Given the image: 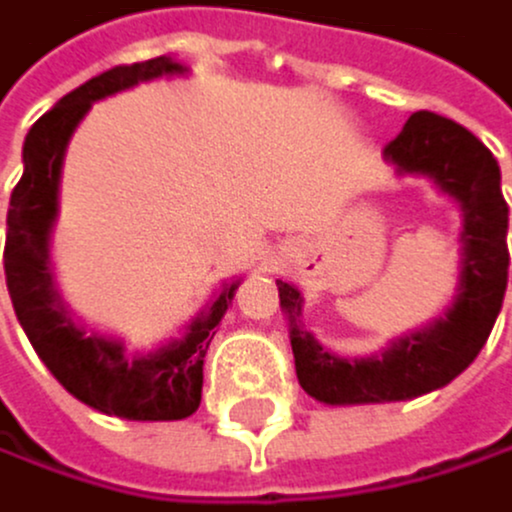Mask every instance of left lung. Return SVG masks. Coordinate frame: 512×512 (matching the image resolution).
<instances>
[{
    "label": "left lung",
    "mask_w": 512,
    "mask_h": 512,
    "mask_svg": "<svg viewBox=\"0 0 512 512\" xmlns=\"http://www.w3.org/2000/svg\"><path fill=\"white\" fill-rule=\"evenodd\" d=\"M386 158L405 173H427L440 183L443 193L459 199L465 212L459 294L434 326L405 335L380 358L345 361L297 326L300 294L288 281H278L281 307L291 316L297 380L304 392L326 405L399 402L446 386L478 358L504 307L510 218L494 154L459 123L431 110H418L386 145Z\"/></svg>",
    "instance_id": "left-lung-1"
}]
</instances>
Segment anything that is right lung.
Masks as SVG:
<instances>
[{"label":"right lung","instance_id":"add662e5","mask_svg":"<svg viewBox=\"0 0 512 512\" xmlns=\"http://www.w3.org/2000/svg\"><path fill=\"white\" fill-rule=\"evenodd\" d=\"M170 72H183V66L167 56L113 66L43 113L24 139V173L12 189L5 218V285L40 361L78 402L129 421H180L196 412L205 351L237 285H227L215 304L193 319L180 342L145 358H126L123 345L78 329L59 304L47 269V237L56 218L62 154L78 120L94 100Z\"/></svg>","mask_w":512,"mask_h":512}]
</instances>
